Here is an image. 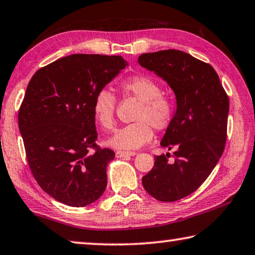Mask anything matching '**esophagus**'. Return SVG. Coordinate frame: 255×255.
Segmentation results:
<instances>
[{
	"label": "esophagus",
	"mask_w": 255,
	"mask_h": 255,
	"mask_svg": "<svg viewBox=\"0 0 255 255\" xmlns=\"http://www.w3.org/2000/svg\"><path fill=\"white\" fill-rule=\"evenodd\" d=\"M115 155L118 158H123L128 156H134L136 153L134 151H123V150H118V151L115 152Z\"/></svg>",
	"instance_id": "esophagus-1"
}]
</instances>
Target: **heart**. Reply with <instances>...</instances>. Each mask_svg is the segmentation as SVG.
Listing matches in <instances>:
<instances>
[{"label": "heart", "mask_w": 255, "mask_h": 255, "mask_svg": "<svg viewBox=\"0 0 255 255\" xmlns=\"http://www.w3.org/2000/svg\"><path fill=\"white\" fill-rule=\"evenodd\" d=\"M123 98H135L141 105L137 107L134 121L115 132L108 144L116 149L133 150L150 142L153 130L160 132L169 128L175 116L174 100L162 94V87L156 79L147 74L128 77L119 83ZM118 98L107 89H100L95 95L93 113L95 120L105 130H112L115 125Z\"/></svg>", "instance_id": "heart-1"}]
</instances>
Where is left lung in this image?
<instances>
[{
  "label": "left lung",
  "instance_id": "1",
  "mask_svg": "<svg viewBox=\"0 0 255 255\" xmlns=\"http://www.w3.org/2000/svg\"><path fill=\"white\" fill-rule=\"evenodd\" d=\"M137 63L164 79L176 96V113L160 142L175 151L156 156L153 168L142 177L151 197L174 202L198 190L222 157L229 99L215 69L185 52L144 53Z\"/></svg>",
  "mask_w": 255,
  "mask_h": 255
}]
</instances>
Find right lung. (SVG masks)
<instances>
[{
    "label": "right lung",
    "mask_w": 255,
    "mask_h": 255,
    "mask_svg": "<svg viewBox=\"0 0 255 255\" xmlns=\"http://www.w3.org/2000/svg\"><path fill=\"white\" fill-rule=\"evenodd\" d=\"M128 65L122 56L72 54L40 68L28 83L18 114L33 177L71 207L98 200L115 152L96 143L95 95Z\"/></svg>",
    "instance_id": "1"
}]
</instances>
